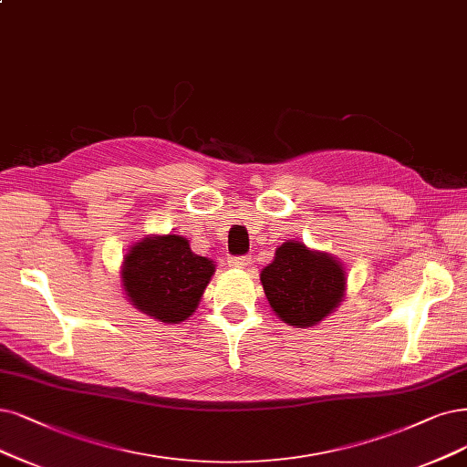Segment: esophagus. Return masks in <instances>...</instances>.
I'll list each match as a JSON object with an SVG mask.
<instances>
[{
  "label": "esophagus",
  "instance_id": "34e87169",
  "mask_svg": "<svg viewBox=\"0 0 467 467\" xmlns=\"http://www.w3.org/2000/svg\"><path fill=\"white\" fill-rule=\"evenodd\" d=\"M252 264L250 255H234V257H229V267L233 269H244Z\"/></svg>",
  "mask_w": 467,
  "mask_h": 467
}]
</instances>
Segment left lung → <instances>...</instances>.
<instances>
[{"instance_id":"obj_1","label":"left lung","mask_w":467,"mask_h":467,"mask_svg":"<svg viewBox=\"0 0 467 467\" xmlns=\"http://www.w3.org/2000/svg\"><path fill=\"white\" fill-rule=\"evenodd\" d=\"M262 285L273 312L285 323L312 327L329 316L344 296V271L331 255L285 243L262 271Z\"/></svg>"}]
</instances>
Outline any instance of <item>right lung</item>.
Masks as SVG:
<instances>
[{"instance_id": "add662e5", "label": "right lung", "mask_w": 467, "mask_h": 467, "mask_svg": "<svg viewBox=\"0 0 467 467\" xmlns=\"http://www.w3.org/2000/svg\"><path fill=\"white\" fill-rule=\"evenodd\" d=\"M213 271V262L190 250L186 238L150 236L127 254L123 286L146 316L179 323L194 314Z\"/></svg>"}]
</instances>
